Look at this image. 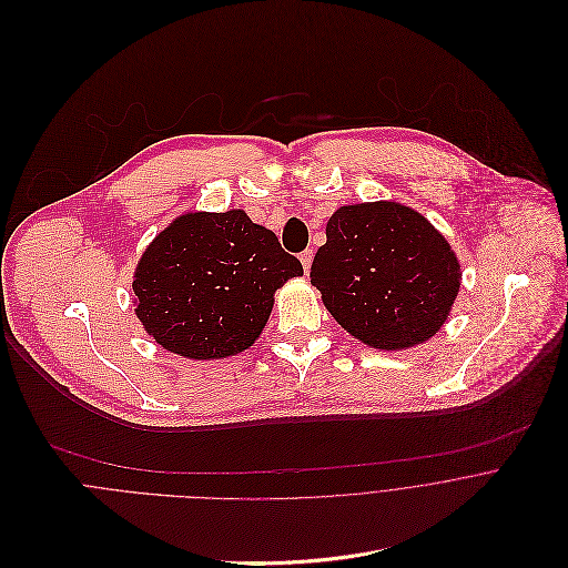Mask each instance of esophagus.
Returning a JSON list of instances; mask_svg holds the SVG:
<instances>
[{
  "label": "esophagus",
  "instance_id": "esophagus-1",
  "mask_svg": "<svg viewBox=\"0 0 568 568\" xmlns=\"http://www.w3.org/2000/svg\"><path fill=\"white\" fill-rule=\"evenodd\" d=\"M300 262H302V266H304V273H308V271H311V262H313V251H304V253L300 255Z\"/></svg>",
  "mask_w": 568,
  "mask_h": 568
}]
</instances>
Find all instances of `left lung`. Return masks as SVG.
<instances>
[{
  "label": "left lung",
  "instance_id": "obj_1",
  "mask_svg": "<svg viewBox=\"0 0 568 568\" xmlns=\"http://www.w3.org/2000/svg\"><path fill=\"white\" fill-rule=\"evenodd\" d=\"M326 311L374 349L400 352L445 324L462 286L447 240L396 201L337 207L311 264Z\"/></svg>",
  "mask_w": 568,
  "mask_h": 568
}]
</instances>
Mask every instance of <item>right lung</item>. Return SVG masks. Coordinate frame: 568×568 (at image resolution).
I'll list each match as a JSON object with an SVG mask.
<instances>
[{
  "mask_svg": "<svg viewBox=\"0 0 568 568\" xmlns=\"http://www.w3.org/2000/svg\"><path fill=\"white\" fill-rule=\"evenodd\" d=\"M302 273L244 210L187 212L145 248L134 311L163 349L190 361L229 358L255 345L275 291Z\"/></svg>",
  "mask_w": 568,
  "mask_h": 568,
  "instance_id": "add662e5",
  "label": "right lung"
}]
</instances>
